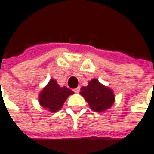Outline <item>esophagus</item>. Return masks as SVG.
I'll list each match as a JSON object with an SVG mask.
<instances>
[{
	"mask_svg": "<svg viewBox=\"0 0 154 154\" xmlns=\"http://www.w3.org/2000/svg\"><path fill=\"white\" fill-rule=\"evenodd\" d=\"M74 92H76V93H79V92H80V87H77V88H75Z\"/></svg>",
	"mask_w": 154,
	"mask_h": 154,
	"instance_id": "1",
	"label": "esophagus"
}]
</instances>
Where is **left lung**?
<instances>
[{
	"mask_svg": "<svg viewBox=\"0 0 154 154\" xmlns=\"http://www.w3.org/2000/svg\"><path fill=\"white\" fill-rule=\"evenodd\" d=\"M80 94L87 101L90 108L97 112L107 110L115 103L112 89L102 84L96 78L89 81L87 87L81 88Z\"/></svg>",
	"mask_w": 154,
	"mask_h": 154,
	"instance_id": "obj_1",
	"label": "left lung"
}]
</instances>
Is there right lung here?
<instances>
[{
    "label": "right lung",
    "mask_w": 154,
    "mask_h": 154,
    "mask_svg": "<svg viewBox=\"0 0 154 154\" xmlns=\"http://www.w3.org/2000/svg\"><path fill=\"white\" fill-rule=\"evenodd\" d=\"M73 93V91L65 86L61 87L57 81L51 78L40 92L38 102L48 112H56L62 108L67 97Z\"/></svg>",
    "instance_id": "add662e5"
}]
</instances>
